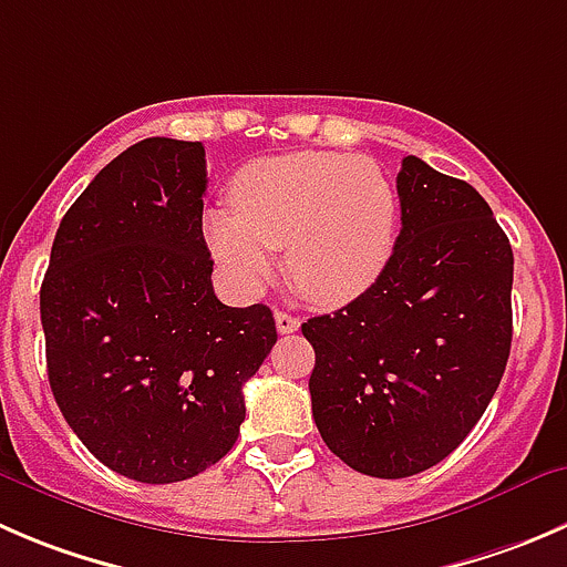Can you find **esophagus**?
<instances>
[{
	"label": "esophagus",
	"instance_id": "34e87169",
	"mask_svg": "<svg viewBox=\"0 0 567 567\" xmlns=\"http://www.w3.org/2000/svg\"><path fill=\"white\" fill-rule=\"evenodd\" d=\"M299 323H301L299 318L290 316V312H285V310L277 312V332L290 334V332H296V329H299Z\"/></svg>",
	"mask_w": 567,
	"mask_h": 567
}]
</instances>
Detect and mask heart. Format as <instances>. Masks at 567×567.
<instances>
[{
  "label": "heart",
  "mask_w": 567,
  "mask_h": 567,
  "mask_svg": "<svg viewBox=\"0 0 567 567\" xmlns=\"http://www.w3.org/2000/svg\"><path fill=\"white\" fill-rule=\"evenodd\" d=\"M235 210H210L205 235L216 260L255 293L285 249L288 279L318 305H349L388 268L399 235V196L368 157L296 152L246 166Z\"/></svg>",
  "instance_id": "1"
}]
</instances>
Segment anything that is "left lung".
Listing matches in <instances>:
<instances>
[{"instance_id": "8db88e82", "label": "left lung", "mask_w": 567, "mask_h": 567, "mask_svg": "<svg viewBox=\"0 0 567 567\" xmlns=\"http://www.w3.org/2000/svg\"><path fill=\"white\" fill-rule=\"evenodd\" d=\"M401 233L382 277L301 323L329 452L379 480L446 460L491 404L513 343V246L463 179L404 157Z\"/></svg>"}]
</instances>
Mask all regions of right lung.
<instances>
[{
    "instance_id": "add662e5",
    "label": "right lung",
    "mask_w": 567,
    "mask_h": 567,
    "mask_svg": "<svg viewBox=\"0 0 567 567\" xmlns=\"http://www.w3.org/2000/svg\"><path fill=\"white\" fill-rule=\"evenodd\" d=\"M199 141L146 137L69 207L41 285L54 401L87 452L168 485L235 446L244 384L277 343L266 305L227 307L202 233Z\"/></svg>"
}]
</instances>
